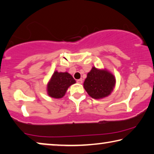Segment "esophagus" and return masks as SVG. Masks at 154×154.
Masks as SVG:
<instances>
[{"label":"esophagus","mask_w":154,"mask_h":154,"mask_svg":"<svg viewBox=\"0 0 154 154\" xmlns=\"http://www.w3.org/2000/svg\"><path fill=\"white\" fill-rule=\"evenodd\" d=\"M76 82H78V83L81 84V83H82V79H79V80H77Z\"/></svg>","instance_id":"esophagus-1"}]
</instances>
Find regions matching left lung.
<instances>
[{
	"mask_svg": "<svg viewBox=\"0 0 154 154\" xmlns=\"http://www.w3.org/2000/svg\"><path fill=\"white\" fill-rule=\"evenodd\" d=\"M116 84V79L107 69L95 67L87 74L83 86L87 94L94 99H100L110 95Z\"/></svg>",
	"mask_w": 154,
	"mask_h": 154,
	"instance_id": "left-lung-1",
	"label": "left lung"
}]
</instances>
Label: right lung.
<instances>
[{"label":"right lung","mask_w":154,"mask_h":154,"mask_svg":"<svg viewBox=\"0 0 154 154\" xmlns=\"http://www.w3.org/2000/svg\"><path fill=\"white\" fill-rule=\"evenodd\" d=\"M74 83L75 80L69 73L56 71L47 84V94L51 98H61L65 96L69 87Z\"/></svg>","instance_id":"add662e5"}]
</instances>
